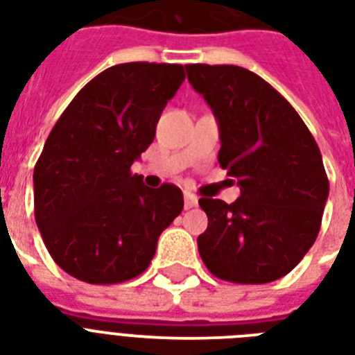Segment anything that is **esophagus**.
<instances>
[{"mask_svg": "<svg viewBox=\"0 0 355 355\" xmlns=\"http://www.w3.org/2000/svg\"><path fill=\"white\" fill-rule=\"evenodd\" d=\"M197 202H199L197 195L189 193V191H184V206H186V210H189V208H195V206H197Z\"/></svg>", "mask_w": 355, "mask_h": 355, "instance_id": "obj_1", "label": "esophagus"}]
</instances>
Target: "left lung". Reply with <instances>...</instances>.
<instances>
[{
  "instance_id": "left-lung-1",
  "label": "left lung",
  "mask_w": 355,
  "mask_h": 355,
  "mask_svg": "<svg viewBox=\"0 0 355 355\" xmlns=\"http://www.w3.org/2000/svg\"><path fill=\"white\" fill-rule=\"evenodd\" d=\"M219 125L217 160L241 197L199 199L208 228L197 239L211 275L267 284L291 272L317 239L330 182L319 145L297 110L239 66H186Z\"/></svg>"
}]
</instances>
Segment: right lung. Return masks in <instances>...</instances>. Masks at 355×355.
I'll list each match as a JSON object with an SVG mask.
<instances>
[{
	"label": "right lung",
	"mask_w": 355,
	"mask_h": 355,
	"mask_svg": "<svg viewBox=\"0 0 355 355\" xmlns=\"http://www.w3.org/2000/svg\"><path fill=\"white\" fill-rule=\"evenodd\" d=\"M186 79L180 64L105 69L55 123L35 166V219L55 263L86 284H121L149 267L160 234L182 211L175 184L153 189L130 173L162 110Z\"/></svg>",
	"instance_id": "1"
}]
</instances>
